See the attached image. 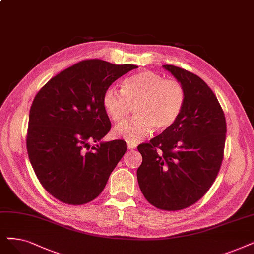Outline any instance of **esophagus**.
Wrapping results in <instances>:
<instances>
[{"label":"esophagus","instance_id":"1","mask_svg":"<svg viewBox=\"0 0 254 254\" xmlns=\"http://www.w3.org/2000/svg\"><path fill=\"white\" fill-rule=\"evenodd\" d=\"M136 143H132V141H127V148L129 150H132V149H135L136 148Z\"/></svg>","mask_w":254,"mask_h":254}]
</instances>
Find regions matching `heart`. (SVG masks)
<instances>
[{
    "label": "heart",
    "mask_w": 254,
    "mask_h": 254,
    "mask_svg": "<svg viewBox=\"0 0 254 254\" xmlns=\"http://www.w3.org/2000/svg\"><path fill=\"white\" fill-rule=\"evenodd\" d=\"M135 104L136 117L114 130L117 137L132 143L149 136L154 127L162 131L173 126L185 107L186 90L178 81L143 70L126 78L121 92L109 87L102 96L105 113L116 123L123 122Z\"/></svg>",
    "instance_id": "obj_1"
}]
</instances>
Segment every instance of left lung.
Masks as SVG:
<instances>
[{"label": "left lung", "mask_w": 254, "mask_h": 254, "mask_svg": "<svg viewBox=\"0 0 254 254\" xmlns=\"http://www.w3.org/2000/svg\"><path fill=\"white\" fill-rule=\"evenodd\" d=\"M186 90V104L175 124L137 147L143 162L136 175L149 203L179 210L205 195L219 173L226 121L218 99L197 75L162 65Z\"/></svg>", "instance_id": "obj_1"}]
</instances>
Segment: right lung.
Wrapping results in <instances>:
<instances>
[{"label": "right lung", "instance_id": "add662e5", "mask_svg": "<svg viewBox=\"0 0 254 254\" xmlns=\"http://www.w3.org/2000/svg\"><path fill=\"white\" fill-rule=\"evenodd\" d=\"M134 64L80 62L50 79L30 108L27 150L45 190L59 201L85 204L97 198L126 152L122 139L101 141L110 130L102 96ZM89 141L99 142L90 148Z\"/></svg>", "mask_w": 254, "mask_h": 254}]
</instances>
